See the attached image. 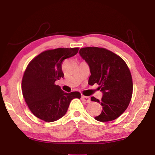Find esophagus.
Wrapping results in <instances>:
<instances>
[{"label":"esophagus","mask_w":155,"mask_h":155,"mask_svg":"<svg viewBox=\"0 0 155 155\" xmlns=\"http://www.w3.org/2000/svg\"><path fill=\"white\" fill-rule=\"evenodd\" d=\"M81 100H82V101H83V102H85V103H90V98H89V97H87V96H81Z\"/></svg>","instance_id":"34e87169"}]
</instances>
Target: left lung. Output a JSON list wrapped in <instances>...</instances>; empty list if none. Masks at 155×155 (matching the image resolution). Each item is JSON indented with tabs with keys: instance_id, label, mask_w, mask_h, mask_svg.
<instances>
[{
	"instance_id": "obj_1",
	"label": "left lung",
	"mask_w": 155,
	"mask_h": 155,
	"mask_svg": "<svg viewBox=\"0 0 155 155\" xmlns=\"http://www.w3.org/2000/svg\"><path fill=\"white\" fill-rule=\"evenodd\" d=\"M81 57L90 67L88 83H97L101 100L91 101L101 104V114L94 117L100 122H109L121 115L129 104L133 94L132 77L127 64L116 54L103 48L86 47L79 51Z\"/></svg>"
}]
</instances>
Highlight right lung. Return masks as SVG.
<instances>
[{"label": "right lung", "instance_id": "right-lung-1", "mask_svg": "<svg viewBox=\"0 0 155 155\" xmlns=\"http://www.w3.org/2000/svg\"><path fill=\"white\" fill-rule=\"evenodd\" d=\"M78 48H59L42 52L29 64L22 81V95L34 115L45 122H54L66 114L70 102L80 98L78 91L66 93L55 81L64 77L61 64L74 56Z\"/></svg>", "mask_w": 155, "mask_h": 155}]
</instances>
